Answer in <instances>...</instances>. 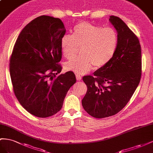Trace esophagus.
<instances>
[{
	"label": "esophagus",
	"mask_w": 153,
	"mask_h": 153,
	"mask_svg": "<svg viewBox=\"0 0 153 153\" xmlns=\"http://www.w3.org/2000/svg\"><path fill=\"white\" fill-rule=\"evenodd\" d=\"M76 79H77V81H81V79H82L81 76L79 75V74H76Z\"/></svg>",
	"instance_id": "1"
}]
</instances>
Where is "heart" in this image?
<instances>
[{
  "label": "heart",
  "mask_w": 153,
  "mask_h": 153,
  "mask_svg": "<svg viewBox=\"0 0 153 153\" xmlns=\"http://www.w3.org/2000/svg\"><path fill=\"white\" fill-rule=\"evenodd\" d=\"M119 36L113 27H102L88 22H81L73 29L72 35L65 34L60 46L64 57L72 59L81 48L82 56L65 64V68L77 74H85L95 68L105 66L114 56Z\"/></svg>",
  "instance_id": "obj_1"
}]
</instances>
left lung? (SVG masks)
Returning a JSON list of instances; mask_svg holds the SVG:
<instances>
[{
  "label": "left lung",
  "mask_w": 153,
  "mask_h": 153,
  "mask_svg": "<svg viewBox=\"0 0 153 153\" xmlns=\"http://www.w3.org/2000/svg\"><path fill=\"white\" fill-rule=\"evenodd\" d=\"M109 20L119 36L115 54L94 76L82 77L88 88L82 107L98 119L119 112L132 97L141 78L142 51L138 38L119 17L110 16Z\"/></svg>",
  "instance_id": "obj_1"
}]
</instances>
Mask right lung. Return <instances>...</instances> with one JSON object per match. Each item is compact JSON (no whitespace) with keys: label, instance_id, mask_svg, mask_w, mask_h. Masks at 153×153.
<instances>
[{"label":"right lung","instance_id":"right-lung-1","mask_svg":"<svg viewBox=\"0 0 153 153\" xmlns=\"http://www.w3.org/2000/svg\"><path fill=\"white\" fill-rule=\"evenodd\" d=\"M65 32L59 19L38 16L22 30L13 50L10 71L14 93L24 108L37 117L58 113L76 82L73 72L60 74L62 67L58 64Z\"/></svg>","mask_w":153,"mask_h":153}]
</instances>
